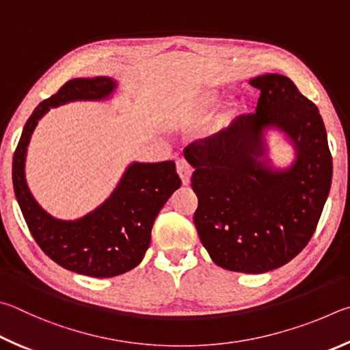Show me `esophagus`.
<instances>
[{"label":"esophagus","instance_id":"obj_1","mask_svg":"<svg viewBox=\"0 0 350 350\" xmlns=\"http://www.w3.org/2000/svg\"><path fill=\"white\" fill-rule=\"evenodd\" d=\"M176 172H178L183 185H189V183H191L192 165L189 164L185 158H181V159H178V161H176Z\"/></svg>","mask_w":350,"mask_h":350}]
</instances>
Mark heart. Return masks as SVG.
Listing matches in <instances>:
<instances>
[{"label":"heart","mask_w":350,"mask_h":350,"mask_svg":"<svg viewBox=\"0 0 350 350\" xmlns=\"http://www.w3.org/2000/svg\"><path fill=\"white\" fill-rule=\"evenodd\" d=\"M218 103V98L217 96H213V95H207V96H204L203 98V101H201V109L203 110H209V109H212L213 106H215V104Z\"/></svg>","instance_id":"1"}]
</instances>
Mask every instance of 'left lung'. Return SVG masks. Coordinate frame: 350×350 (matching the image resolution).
Listing matches in <instances>:
<instances>
[{
    "mask_svg": "<svg viewBox=\"0 0 350 350\" xmlns=\"http://www.w3.org/2000/svg\"><path fill=\"white\" fill-rule=\"evenodd\" d=\"M250 85L260 90L255 112L189 144L185 157L195 167L193 223L211 258L228 271L262 273L308 246L330 191L332 155L318 107L289 78L267 73ZM271 125L297 147L296 164L284 172L256 161L262 129Z\"/></svg>",
    "mask_w": 350,
    "mask_h": 350,
    "instance_id": "8db88e82",
    "label": "left lung"
}]
</instances>
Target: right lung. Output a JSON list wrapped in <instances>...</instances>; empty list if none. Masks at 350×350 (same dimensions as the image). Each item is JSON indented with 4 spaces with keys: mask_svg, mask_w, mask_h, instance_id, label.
Masks as SVG:
<instances>
[{
    "mask_svg": "<svg viewBox=\"0 0 350 350\" xmlns=\"http://www.w3.org/2000/svg\"><path fill=\"white\" fill-rule=\"evenodd\" d=\"M113 89L115 81L107 77L75 78L61 85L30 115L12 163L15 197L36 244L61 267L95 278L116 277L144 258L158 212L181 186L175 163H133L106 203L77 221H61L33 200L24 178V159L33 129L49 109L75 100H101Z\"/></svg>",
    "mask_w": 350,
    "mask_h": 350,
    "instance_id": "right-lung-1",
    "label": "right lung"
}]
</instances>
